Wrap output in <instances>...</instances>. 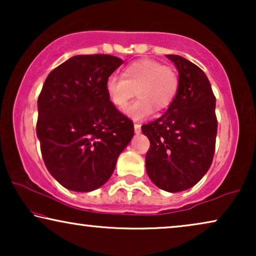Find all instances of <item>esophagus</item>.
Masks as SVG:
<instances>
[{
	"mask_svg": "<svg viewBox=\"0 0 256 256\" xmlns=\"http://www.w3.org/2000/svg\"><path fill=\"white\" fill-rule=\"evenodd\" d=\"M134 130H135L136 134H140V132H141V124H134Z\"/></svg>",
	"mask_w": 256,
	"mask_h": 256,
	"instance_id": "obj_1",
	"label": "esophagus"
}]
</instances>
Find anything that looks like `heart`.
Here are the masks:
<instances>
[{
  "label": "heart",
  "mask_w": 256,
  "mask_h": 256,
  "mask_svg": "<svg viewBox=\"0 0 256 256\" xmlns=\"http://www.w3.org/2000/svg\"><path fill=\"white\" fill-rule=\"evenodd\" d=\"M180 90V76L174 68L152 59H140L128 64L122 76H110L106 82L110 101L118 110H124L129 100L138 94L126 114L132 120H143L152 110L162 112L170 107Z\"/></svg>",
  "instance_id": "heart-1"
}]
</instances>
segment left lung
<instances>
[{
	"instance_id": "8db88e82",
	"label": "left lung",
	"mask_w": 256,
	"mask_h": 256,
	"mask_svg": "<svg viewBox=\"0 0 256 256\" xmlns=\"http://www.w3.org/2000/svg\"><path fill=\"white\" fill-rule=\"evenodd\" d=\"M180 73V90L169 110L142 126L150 146L146 169L152 183L169 192L190 188L211 166L218 121L208 76L194 62L168 54Z\"/></svg>"
}]
</instances>
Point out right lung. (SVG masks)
Instances as JSON below:
<instances>
[{"label": "right lung", "mask_w": 256, "mask_h": 256, "mask_svg": "<svg viewBox=\"0 0 256 256\" xmlns=\"http://www.w3.org/2000/svg\"><path fill=\"white\" fill-rule=\"evenodd\" d=\"M110 54L74 56L52 70L38 96L36 124L48 172L62 186H102L134 135V124L110 101L106 82L122 65Z\"/></svg>", "instance_id": "add662e5"}]
</instances>
